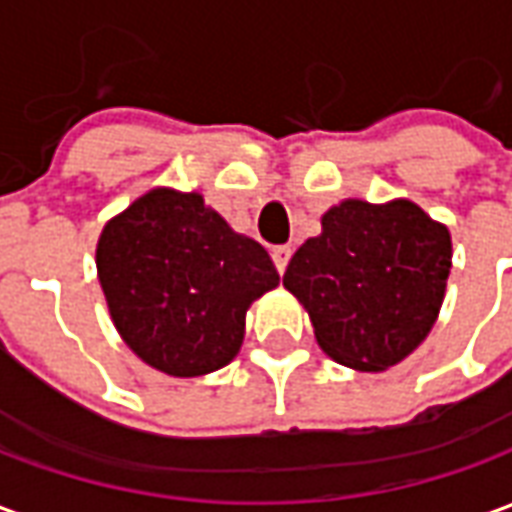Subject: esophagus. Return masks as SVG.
<instances>
[{
    "label": "esophagus",
    "instance_id": "obj_1",
    "mask_svg": "<svg viewBox=\"0 0 512 512\" xmlns=\"http://www.w3.org/2000/svg\"><path fill=\"white\" fill-rule=\"evenodd\" d=\"M290 255H293V249H290V246H277V249L271 252V257H274V266H277L279 274H285V268H288L290 263Z\"/></svg>",
    "mask_w": 512,
    "mask_h": 512
}]
</instances>
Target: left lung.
Returning a JSON list of instances; mask_svg holds the SVG:
<instances>
[{
    "label": "left lung",
    "instance_id": "1",
    "mask_svg": "<svg viewBox=\"0 0 512 512\" xmlns=\"http://www.w3.org/2000/svg\"><path fill=\"white\" fill-rule=\"evenodd\" d=\"M452 268L447 224L411 200H343L290 257L299 299L326 356L362 373L403 362L439 318Z\"/></svg>",
    "mask_w": 512,
    "mask_h": 512
}]
</instances>
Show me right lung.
Returning <instances> with one entry per match:
<instances>
[{"mask_svg":"<svg viewBox=\"0 0 512 512\" xmlns=\"http://www.w3.org/2000/svg\"><path fill=\"white\" fill-rule=\"evenodd\" d=\"M95 268L117 334L172 378L230 365L246 312L279 285L263 246L235 233L200 191L156 186L104 224Z\"/></svg>","mask_w":512,"mask_h":512,"instance_id":"add662e5","label":"right lung"}]
</instances>
